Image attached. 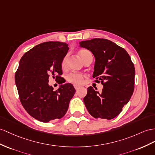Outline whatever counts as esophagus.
Segmentation results:
<instances>
[{
    "label": "esophagus",
    "mask_w": 155,
    "mask_h": 155,
    "mask_svg": "<svg viewBox=\"0 0 155 155\" xmlns=\"http://www.w3.org/2000/svg\"><path fill=\"white\" fill-rule=\"evenodd\" d=\"M74 88H75V90H78V89H79V88H80V86H78V85H74Z\"/></svg>",
    "instance_id": "1"
}]
</instances>
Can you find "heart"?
I'll return each instance as SVG.
<instances>
[{"mask_svg": "<svg viewBox=\"0 0 155 155\" xmlns=\"http://www.w3.org/2000/svg\"><path fill=\"white\" fill-rule=\"evenodd\" d=\"M78 54L83 62H84L86 59H88L89 58H91V57L92 58V54H91L90 51L87 50H79L78 52ZM67 60V56H65L62 59V61L61 63V67L63 69L66 68ZM84 77H85V75L82 73H71L67 76V81L68 82L71 83V84H73L75 85H78V84H82L83 81H84Z\"/></svg>", "mask_w": 155, "mask_h": 155, "instance_id": "heart-1", "label": "heart"}]
</instances>
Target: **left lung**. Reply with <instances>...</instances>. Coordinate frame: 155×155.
<instances>
[{
	"mask_svg": "<svg viewBox=\"0 0 155 155\" xmlns=\"http://www.w3.org/2000/svg\"><path fill=\"white\" fill-rule=\"evenodd\" d=\"M80 46L92 52L95 61L93 77L104 88L100 93L88 88L84 102L93 117L110 120L121 113L134 90L135 67L128 52L115 43L104 38L80 42Z\"/></svg>",
	"mask_w": 155,
	"mask_h": 155,
	"instance_id": "left-lung-1",
	"label": "left lung"
}]
</instances>
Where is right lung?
<instances>
[{
  "label": "right lung",
  "instance_id": "right-lung-1",
  "mask_svg": "<svg viewBox=\"0 0 155 155\" xmlns=\"http://www.w3.org/2000/svg\"><path fill=\"white\" fill-rule=\"evenodd\" d=\"M68 50L65 42H45L27 51L19 61L15 74L19 100L26 111L41 122L62 118L75 94L72 84H61L65 81L61 77V63ZM50 76L61 84L57 91L48 85Z\"/></svg>",
  "mask_w": 155,
  "mask_h": 155
}]
</instances>
